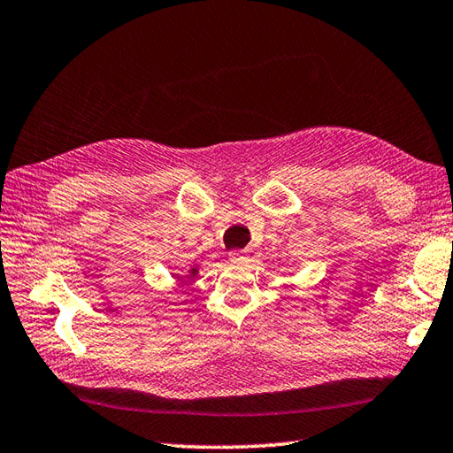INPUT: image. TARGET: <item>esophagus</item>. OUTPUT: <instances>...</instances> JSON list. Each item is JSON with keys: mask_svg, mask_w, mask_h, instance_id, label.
Masks as SVG:
<instances>
[{"mask_svg": "<svg viewBox=\"0 0 453 453\" xmlns=\"http://www.w3.org/2000/svg\"><path fill=\"white\" fill-rule=\"evenodd\" d=\"M246 256H248L246 250H230V252H228L230 262H244Z\"/></svg>", "mask_w": 453, "mask_h": 453, "instance_id": "34e87169", "label": "esophagus"}]
</instances>
